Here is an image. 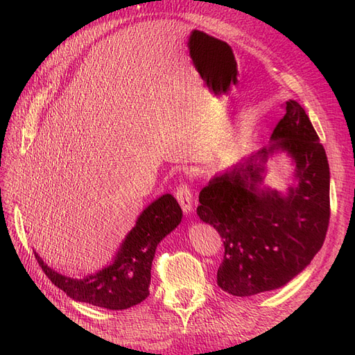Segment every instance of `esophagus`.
<instances>
[{
	"label": "esophagus",
	"mask_w": 355,
	"mask_h": 355,
	"mask_svg": "<svg viewBox=\"0 0 355 355\" xmlns=\"http://www.w3.org/2000/svg\"><path fill=\"white\" fill-rule=\"evenodd\" d=\"M176 198L185 214L192 211V191L187 184H180L176 188Z\"/></svg>",
	"instance_id": "34e87169"
}]
</instances>
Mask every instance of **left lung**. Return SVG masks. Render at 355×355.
<instances>
[{
    "label": "left lung",
    "mask_w": 355,
    "mask_h": 355,
    "mask_svg": "<svg viewBox=\"0 0 355 355\" xmlns=\"http://www.w3.org/2000/svg\"><path fill=\"white\" fill-rule=\"evenodd\" d=\"M284 153L294 182L284 195L264 184L267 159ZM330 171L323 145L305 110L286 102L270 145L214 176L200 192L198 218L225 245L218 286L232 296H253L286 286L324 243L330 218Z\"/></svg>",
    "instance_id": "obj_1"
}]
</instances>
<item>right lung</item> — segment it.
Masks as SVG:
<instances>
[{"instance_id":"obj_1","label":"right lung","mask_w":355,"mask_h":355,"mask_svg":"<svg viewBox=\"0 0 355 355\" xmlns=\"http://www.w3.org/2000/svg\"><path fill=\"white\" fill-rule=\"evenodd\" d=\"M182 220V209L171 194L154 200L139 214L110 265L83 278L67 277L50 268L34 252L50 282L77 302L112 311L127 309L149 296L151 266L157 245Z\"/></svg>"}]
</instances>
